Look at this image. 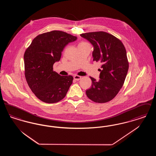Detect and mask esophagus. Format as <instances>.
I'll use <instances>...</instances> for the list:
<instances>
[{
	"label": "esophagus",
	"instance_id": "esophagus-1",
	"mask_svg": "<svg viewBox=\"0 0 156 156\" xmlns=\"http://www.w3.org/2000/svg\"><path fill=\"white\" fill-rule=\"evenodd\" d=\"M81 78V76H80L79 75H75L74 76V79L76 81H79Z\"/></svg>",
	"mask_w": 156,
	"mask_h": 156
}]
</instances>
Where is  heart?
<instances>
[{
  "label": "heart",
  "mask_w": 156,
  "mask_h": 156,
  "mask_svg": "<svg viewBox=\"0 0 156 156\" xmlns=\"http://www.w3.org/2000/svg\"><path fill=\"white\" fill-rule=\"evenodd\" d=\"M87 43H80V44H86Z\"/></svg>",
  "instance_id": "heart-1"
}]
</instances>
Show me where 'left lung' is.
<instances>
[{
  "mask_svg": "<svg viewBox=\"0 0 156 156\" xmlns=\"http://www.w3.org/2000/svg\"><path fill=\"white\" fill-rule=\"evenodd\" d=\"M81 36L93 45V61L101 64L100 80L90 77L92 84L86 94L96 103H106L113 99L123 85L129 69L126 49L122 42L105 31L83 33Z\"/></svg>",
  "mask_w": 156,
  "mask_h": 156,
  "instance_id": "obj_1",
  "label": "left lung"
}]
</instances>
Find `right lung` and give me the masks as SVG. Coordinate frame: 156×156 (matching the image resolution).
<instances>
[{"instance_id": "1", "label": "right lung", "mask_w": 156, "mask_h": 156, "mask_svg": "<svg viewBox=\"0 0 156 156\" xmlns=\"http://www.w3.org/2000/svg\"><path fill=\"white\" fill-rule=\"evenodd\" d=\"M77 37L58 30L38 35L24 54V75L31 91L41 101L54 104L66 97L73 76H61L53 71L66 45Z\"/></svg>"}]
</instances>
